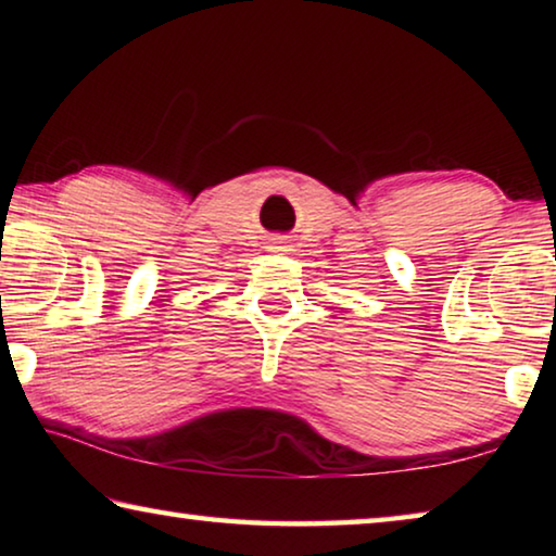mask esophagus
Wrapping results in <instances>:
<instances>
[{"mask_svg": "<svg viewBox=\"0 0 556 556\" xmlns=\"http://www.w3.org/2000/svg\"><path fill=\"white\" fill-rule=\"evenodd\" d=\"M287 248H289L287 240H277L275 244H271V250H275V252H287Z\"/></svg>", "mask_w": 556, "mask_h": 556, "instance_id": "34e87169", "label": "esophagus"}]
</instances>
